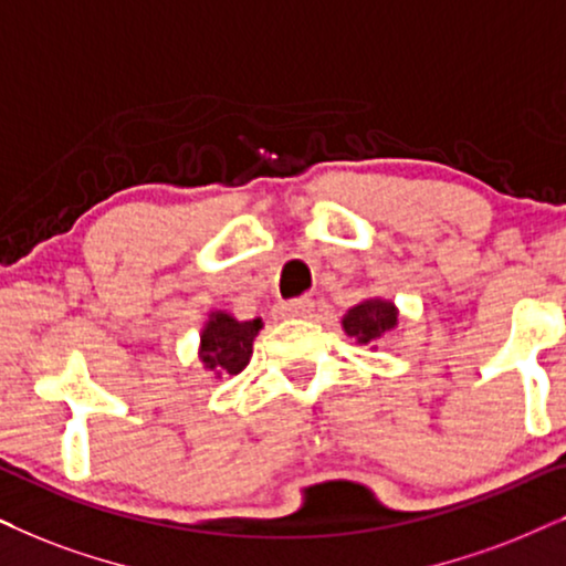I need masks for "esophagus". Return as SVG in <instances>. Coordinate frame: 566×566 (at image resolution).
Instances as JSON below:
<instances>
[{
    "label": "esophagus",
    "instance_id": "1",
    "mask_svg": "<svg viewBox=\"0 0 566 566\" xmlns=\"http://www.w3.org/2000/svg\"><path fill=\"white\" fill-rule=\"evenodd\" d=\"M315 311V303L311 297H297V300H290V303H284L279 307V313L284 315V318H311Z\"/></svg>",
    "mask_w": 566,
    "mask_h": 566
}]
</instances>
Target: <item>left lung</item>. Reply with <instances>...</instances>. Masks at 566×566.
Wrapping results in <instances>:
<instances>
[{"instance_id": "left-lung-1", "label": "left lung", "mask_w": 566, "mask_h": 566, "mask_svg": "<svg viewBox=\"0 0 566 566\" xmlns=\"http://www.w3.org/2000/svg\"><path fill=\"white\" fill-rule=\"evenodd\" d=\"M398 323H401V313H398L394 300L365 297L344 313L342 328L344 334L352 336L359 346H373V349H378L380 338L394 334Z\"/></svg>"}]
</instances>
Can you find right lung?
Segmentation results:
<instances>
[{"label":"right lung","mask_w":566,"mask_h":566,"mask_svg":"<svg viewBox=\"0 0 566 566\" xmlns=\"http://www.w3.org/2000/svg\"><path fill=\"white\" fill-rule=\"evenodd\" d=\"M263 328L261 318L238 321L228 311H209L199 334V361L212 378L230 380L253 357V338Z\"/></svg>","instance_id":"add662e5"}]
</instances>
